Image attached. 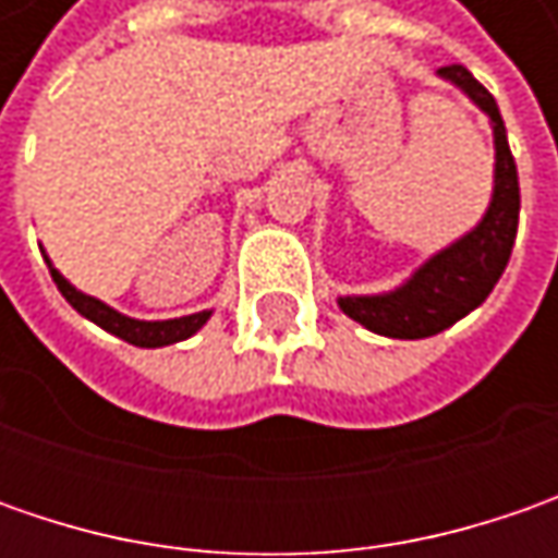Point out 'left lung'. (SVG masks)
Segmentation results:
<instances>
[{
    "label": "left lung",
    "mask_w": 558,
    "mask_h": 558,
    "mask_svg": "<svg viewBox=\"0 0 558 558\" xmlns=\"http://www.w3.org/2000/svg\"><path fill=\"white\" fill-rule=\"evenodd\" d=\"M438 76L460 86L494 123V195L482 223L450 247L428 257L422 267L388 294H348L338 307L375 335L428 338L450 329L472 313L500 282L519 229V170L506 142V126L494 96L462 64L440 68Z\"/></svg>",
    "instance_id": "obj_1"
}]
</instances>
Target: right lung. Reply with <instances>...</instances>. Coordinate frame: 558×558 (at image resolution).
Wrapping results in <instances>:
<instances>
[{
  "instance_id": "add662e5",
  "label": "right lung",
  "mask_w": 558,
  "mask_h": 558,
  "mask_svg": "<svg viewBox=\"0 0 558 558\" xmlns=\"http://www.w3.org/2000/svg\"><path fill=\"white\" fill-rule=\"evenodd\" d=\"M46 264H49V257H46ZM49 272H52L58 291L64 294V301H68L80 316H86L89 323L101 326L105 332L118 335V338L130 341V344H136V348H163V344L185 341V338H192V335L198 332L204 323L210 319V311L192 313V316H180V319H158V323L133 319V316H123V313H118L114 307L101 304V301L93 298V294L76 291L74 286H71V282H68V279L52 267V264H49Z\"/></svg>"
}]
</instances>
